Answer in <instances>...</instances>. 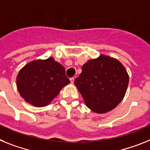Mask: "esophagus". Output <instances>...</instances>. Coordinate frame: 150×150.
<instances>
[{"mask_svg": "<svg viewBox=\"0 0 150 150\" xmlns=\"http://www.w3.org/2000/svg\"><path fill=\"white\" fill-rule=\"evenodd\" d=\"M74 81H75V79H74V78H70V81H71V84H73Z\"/></svg>", "mask_w": 150, "mask_h": 150, "instance_id": "1", "label": "esophagus"}]
</instances>
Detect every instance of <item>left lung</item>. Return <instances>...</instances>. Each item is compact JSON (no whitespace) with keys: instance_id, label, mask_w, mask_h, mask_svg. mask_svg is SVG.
<instances>
[{"instance_id":"left-lung-1","label":"left lung","mask_w":150,"mask_h":150,"mask_svg":"<svg viewBox=\"0 0 150 150\" xmlns=\"http://www.w3.org/2000/svg\"><path fill=\"white\" fill-rule=\"evenodd\" d=\"M129 77L117 59L101 55L88 61L75 84L86 106L97 113L111 111L125 95Z\"/></svg>"}]
</instances>
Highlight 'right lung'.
Masks as SVG:
<instances>
[{"label": "right lung", "instance_id": "add662e5", "mask_svg": "<svg viewBox=\"0 0 150 150\" xmlns=\"http://www.w3.org/2000/svg\"><path fill=\"white\" fill-rule=\"evenodd\" d=\"M65 71L64 67L52 57L29 62L20 70L16 79L21 97L35 106H47L70 83Z\"/></svg>", "mask_w": 150, "mask_h": 150}]
</instances>
